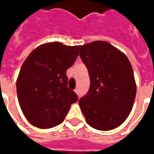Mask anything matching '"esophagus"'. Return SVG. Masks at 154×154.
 <instances>
[{"mask_svg":"<svg viewBox=\"0 0 154 154\" xmlns=\"http://www.w3.org/2000/svg\"><path fill=\"white\" fill-rule=\"evenodd\" d=\"M74 91H75L77 95H79V89H78V88H76V89L74 90Z\"/></svg>","mask_w":154,"mask_h":154,"instance_id":"1","label":"esophagus"}]
</instances>
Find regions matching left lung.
<instances>
[{
	"instance_id": "8db88e82",
	"label": "left lung",
	"mask_w": 154,
	"mask_h": 154,
	"mask_svg": "<svg viewBox=\"0 0 154 154\" xmlns=\"http://www.w3.org/2000/svg\"><path fill=\"white\" fill-rule=\"evenodd\" d=\"M90 88L79 106L87 122L98 130L117 128L129 116L136 96V84L125 54L105 41L80 46Z\"/></svg>"
}]
</instances>
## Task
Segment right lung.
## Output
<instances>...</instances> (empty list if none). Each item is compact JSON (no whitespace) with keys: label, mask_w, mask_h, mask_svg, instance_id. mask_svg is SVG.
<instances>
[{"label":"right lung","mask_w":154,"mask_h":154,"mask_svg":"<svg viewBox=\"0 0 154 154\" xmlns=\"http://www.w3.org/2000/svg\"><path fill=\"white\" fill-rule=\"evenodd\" d=\"M79 46L58 42L42 44L29 54L16 82L22 112L29 122L49 129L64 120L77 95L67 87V72L78 56Z\"/></svg>","instance_id":"obj_1"}]
</instances>
